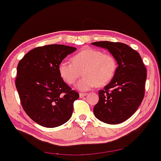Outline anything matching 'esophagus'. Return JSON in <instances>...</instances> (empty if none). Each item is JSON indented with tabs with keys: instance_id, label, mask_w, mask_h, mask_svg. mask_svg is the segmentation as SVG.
Returning <instances> with one entry per match:
<instances>
[{
	"instance_id": "34e87169",
	"label": "esophagus",
	"mask_w": 161,
	"mask_h": 161,
	"mask_svg": "<svg viewBox=\"0 0 161 161\" xmlns=\"http://www.w3.org/2000/svg\"><path fill=\"white\" fill-rule=\"evenodd\" d=\"M87 95V93H79V97H86Z\"/></svg>"
}]
</instances>
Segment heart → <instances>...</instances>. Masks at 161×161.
Here are the masks:
<instances>
[{
    "label": "heart",
    "mask_w": 161,
    "mask_h": 161,
    "mask_svg": "<svg viewBox=\"0 0 161 161\" xmlns=\"http://www.w3.org/2000/svg\"><path fill=\"white\" fill-rule=\"evenodd\" d=\"M118 68L117 60L110 53L96 49H84L71 57V63L62 62L59 74L68 85H73L82 75H85L75 85L80 91L97 86H104L112 81Z\"/></svg>",
    "instance_id": "obj_1"
}]
</instances>
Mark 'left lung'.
<instances>
[{"label":"left lung","instance_id":"left-lung-1","mask_svg":"<svg viewBox=\"0 0 161 161\" xmlns=\"http://www.w3.org/2000/svg\"><path fill=\"white\" fill-rule=\"evenodd\" d=\"M92 45L108 49L119 64L114 78L98 92L99 101L94 108L97 119L117 125L131 117L142 103L146 68L138 52L127 44L99 41L92 42Z\"/></svg>","mask_w":161,"mask_h":161}]
</instances>
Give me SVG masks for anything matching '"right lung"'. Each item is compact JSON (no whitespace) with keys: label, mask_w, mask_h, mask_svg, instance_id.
<instances>
[{"label":"right lung","mask_w":161,"mask_h":161,"mask_svg":"<svg viewBox=\"0 0 161 161\" xmlns=\"http://www.w3.org/2000/svg\"><path fill=\"white\" fill-rule=\"evenodd\" d=\"M76 48L60 44L36 47L25 55L17 66L15 86L23 109L34 122L56 127L67 122L79 97L64 82L58 67Z\"/></svg>","instance_id":"right-lung-1"}]
</instances>
